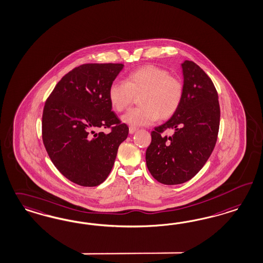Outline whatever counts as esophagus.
<instances>
[{
	"instance_id": "1",
	"label": "esophagus",
	"mask_w": 263,
	"mask_h": 263,
	"mask_svg": "<svg viewBox=\"0 0 263 263\" xmlns=\"http://www.w3.org/2000/svg\"><path fill=\"white\" fill-rule=\"evenodd\" d=\"M137 130H138V129H137L136 127H129V133H130V134H134Z\"/></svg>"
}]
</instances>
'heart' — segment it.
Returning <instances> with one entry per match:
<instances>
[{"label":"heart","instance_id":"obj_1","mask_svg":"<svg viewBox=\"0 0 263 263\" xmlns=\"http://www.w3.org/2000/svg\"><path fill=\"white\" fill-rule=\"evenodd\" d=\"M139 95L142 107L129 109L122 117V121L131 127L151 125L159 117L171 118L181 106L183 84L168 71L148 65L130 72L125 82L109 85V103L118 111L126 109Z\"/></svg>","mask_w":263,"mask_h":263}]
</instances>
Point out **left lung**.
<instances>
[{
  "label": "left lung",
  "mask_w": 263,
  "mask_h": 263,
  "mask_svg": "<svg viewBox=\"0 0 263 263\" xmlns=\"http://www.w3.org/2000/svg\"><path fill=\"white\" fill-rule=\"evenodd\" d=\"M183 97L172 118L152 132V143L145 152L148 171L164 184L190 181L207 162L216 145L220 109L212 80L198 65L181 63ZM167 128L172 137H164Z\"/></svg>",
  "instance_id": "1"
}]
</instances>
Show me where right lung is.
Segmentation results:
<instances>
[{
	"label": "right lung",
	"instance_id": "add662e5",
	"mask_svg": "<svg viewBox=\"0 0 263 263\" xmlns=\"http://www.w3.org/2000/svg\"><path fill=\"white\" fill-rule=\"evenodd\" d=\"M123 64H84L56 84L43 112V141L52 163L68 180L96 186L107 179L129 128L111 111L109 85ZM114 125V127L111 126ZM112 127L106 135L99 127Z\"/></svg>",
	"mask_w": 263,
	"mask_h": 263
}]
</instances>
